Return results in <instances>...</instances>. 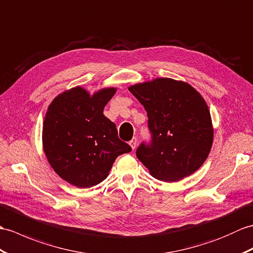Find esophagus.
<instances>
[{"instance_id": "esophagus-1", "label": "esophagus", "mask_w": 253, "mask_h": 253, "mask_svg": "<svg viewBox=\"0 0 253 253\" xmlns=\"http://www.w3.org/2000/svg\"><path fill=\"white\" fill-rule=\"evenodd\" d=\"M129 144H130V146H131V149H132V150L136 149V146H137V144H138V140H137V138H132L130 141H129Z\"/></svg>"}]
</instances>
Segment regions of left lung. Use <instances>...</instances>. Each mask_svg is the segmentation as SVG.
Returning a JSON list of instances; mask_svg holds the SVG:
<instances>
[{
  "instance_id": "1",
  "label": "left lung",
  "mask_w": 253,
  "mask_h": 253,
  "mask_svg": "<svg viewBox=\"0 0 253 253\" xmlns=\"http://www.w3.org/2000/svg\"><path fill=\"white\" fill-rule=\"evenodd\" d=\"M148 113L150 141L137 157L157 180L174 182L195 172L206 161L213 129L208 107L189 84L157 79L129 87Z\"/></svg>"
}]
</instances>
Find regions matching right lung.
Segmentation results:
<instances>
[{
    "mask_svg": "<svg viewBox=\"0 0 253 253\" xmlns=\"http://www.w3.org/2000/svg\"><path fill=\"white\" fill-rule=\"evenodd\" d=\"M107 88L91 97L75 87L55 98L43 123V146L59 177L78 187H91L109 175L117 156L131 151L117 136L103 109L114 96Z\"/></svg>",
    "mask_w": 253,
    "mask_h": 253,
    "instance_id": "right-lung-1",
    "label": "right lung"
}]
</instances>
